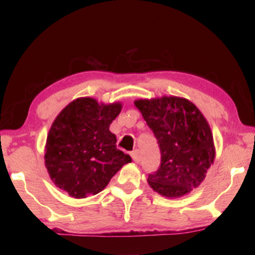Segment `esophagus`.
I'll list each match as a JSON object with an SVG mask.
<instances>
[{
  "instance_id": "1",
  "label": "esophagus",
  "mask_w": 255,
  "mask_h": 255,
  "mask_svg": "<svg viewBox=\"0 0 255 255\" xmlns=\"http://www.w3.org/2000/svg\"><path fill=\"white\" fill-rule=\"evenodd\" d=\"M131 157H132L133 162H135V163H139L140 162V154H139V152H138L137 149L133 150V152L131 153Z\"/></svg>"
}]
</instances>
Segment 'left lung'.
<instances>
[{"instance_id": "left-lung-1", "label": "left lung", "mask_w": 255, "mask_h": 255, "mask_svg": "<svg viewBox=\"0 0 255 255\" xmlns=\"http://www.w3.org/2000/svg\"><path fill=\"white\" fill-rule=\"evenodd\" d=\"M135 106L161 150V165L148 174L149 187L166 198L187 195L200 185L215 159L213 133L204 115L179 97L140 99Z\"/></svg>"}]
</instances>
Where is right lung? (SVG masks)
<instances>
[{"mask_svg": "<svg viewBox=\"0 0 255 255\" xmlns=\"http://www.w3.org/2000/svg\"><path fill=\"white\" fill-rule=\"evenodd\" d=\"M120 102L99 103L79 98L60 111L46 140L45 165L56 187L76 199L102 191L131 157L116 147L110 124Z\"/></svg>", "mask_w": 255, "mask_h": 255, "instance_id": "right-lung-1", "label": "right lung"}]
</instances>
